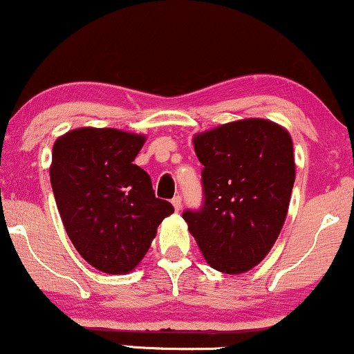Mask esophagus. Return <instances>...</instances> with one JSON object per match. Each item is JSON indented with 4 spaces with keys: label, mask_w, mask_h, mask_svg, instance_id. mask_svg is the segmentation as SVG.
<instances>
[{
    "label": "esophagus",
    "mask_w": 354,
    "mask_h": 354,
    "mask_svg": "<svg viewBox=\"0 0 354 354\" xmlns=\"http://www.w3.org/2000/svg\"><path fill=\"white\" fill-rule=\"evenodd\" d=\"M171 203H173V207H174V209H176V212H180V209H181V198L180 196H174L173 200H171Z\"/></svg>",
    "instance_id": "34e87169"
}]
</instances>
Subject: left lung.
<instances>
[{"label":"left lung","mask_w":354,"mask_h":354,"mask_svg":"<svg viewBox=\"0 0 354 354\" xmlns=\"http://www.w3.org/2000/svg\"><path fill=\"white\" fill-rule=\"evenodd\" d=\"M205 205L185 212L189 234L209 267L243 274L259 266L281 234L296 162L292 138L269 119L221 124L193 136Z\"/></svg>","instance_id":"1"}]
</instances>
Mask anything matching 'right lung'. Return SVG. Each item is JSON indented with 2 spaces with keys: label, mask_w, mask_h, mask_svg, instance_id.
I'll return each instance as SVG.
<instances>
[{
  "label": "right lung",
  "mask_w": 354,
  "mask_h": 354,
  "mask_svg": "<svg viewBox=\"0 0 354 354\" xmlns=\"http://www.w3.org/2000/svg\"><path fill=\"white\" fill-rule=\"evenodd\" d=\"M145 142V134L114 127H77L53 145L50 181L65 232L85 262L106 274L136 269L174 212L133 162Z\"/></svg>",
  "instance_id": "1"
}]
</instances>
